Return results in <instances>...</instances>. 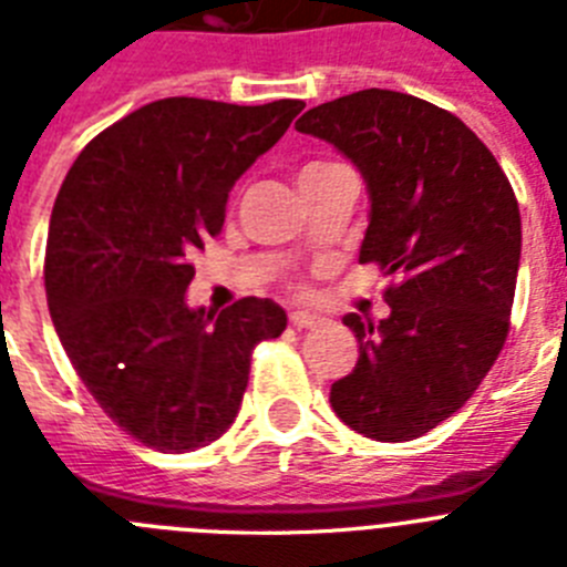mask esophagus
Instances as JSON below:
<instances>
[{
  "instance_id": "esophagus-1",
  "label": "esophagus",
  "mask_w": 567,
  "mask_h": 567,
  "mask_svg": "<svg viewBox=\"0 0 567 567\" xmlns=\"http://www.w3.org/2000/svg\"><path fill=\"white\" fill-rule=\"evenodd\" d=\"M319 321V316L308 313V310H293V313H290V324H293V328H316Z\"/></svg>"
}]
</instances>
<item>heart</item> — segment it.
Segmentation results:
<instances>
[{
  "mask_svg": "<svg viewBox=\"0 0 567 567\" xmlns=\"http://www.w3.org/2000/svg\"><path fill=\"white\" fill-rule=\"evenodd\" d=\"M324 166H330V163H308V166H305V169H302V175H299V177L310 175V172H316V169H324Z\"/></svg>",
  "mask_w": 567,
  "mask_h": 567,
  "instance_id": "b5f03b06",
  "label": "heart"
}]
</instances>
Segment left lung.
<instances>
[{
	"label": "left lung",
	"mask_w": 567,
	"mask_h": 567,
	"mask_svg": "<svg viewBox=\"0 0 567 567\" xmlns=\"http://www.w3.org/2000/svg\"><path fill=\"white\" fill-rule=\"evenodd\" d=\"M296 130L361 172L359 262L398 279L379 324L344 316L359 361L330 386V406L372 441L426 435L472 398L508 336L523 248L512 183L461 118L406 93L341 95Z\"/></svg>",
	"instance_id": "left-lung-1"
}]
</instances>
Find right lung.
I'll return each instance as SVG.
<instances>
[{"label":"right lung","instance_id":"right-lung-1","mask_svg":"<svg viewBox=\"0 0 567 567\" xmlns=\"http://www.w3.org/2000/svg\"><path fill=\"white\" fill-rule=\"evenodd\" d=\"M302 101L161 99L84 146L50 217V319L101 410L157 452H195L237 417L254 347L288 316L246 296L188 308L192 257L223 228L228 192Z\"/></svg>","mask_w":567,"mask_h":567}]
</instances>
